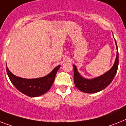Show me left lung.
Returning <instances> with one entry per match:
<instances>
[{
  "label": "left lung",
  "instance_id": "1",
  "mask_svg": "<svg viewBox=\"0 0 126 126\" xmlns=\"http://www.w3.org/2000/svg\"><path fill=\"white\" fill-rule=\"evenodd\" d=\"M117 46V56L115 63L112 67L104 74L93 79H86L80 74L77 68L73 64L74 70V83L75 85L80 91L86 93H94L99 92L106 88L111 84L117 72L118 66V47L115 40Z\"/></svg>",
  "mask_w": 126,
  "mask_h": 126
}]
</instances>
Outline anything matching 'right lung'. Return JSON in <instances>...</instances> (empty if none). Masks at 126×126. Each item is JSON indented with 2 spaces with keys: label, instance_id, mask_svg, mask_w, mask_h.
Segmentation results:
<instances>
[{
  "label": "right lung",
  "instance_id": "right-lung-1",
  "mask_svg": "<svg viewBox=\"0 0 126 126\" xmlns=\"http://www.w3.org/2000/svg\"><path fill=\"white\" fill-rule=\"evenodd\" d=\"M60 67L61 65L57 66L43 77L32 79L16 77L9 70L8 67H6V71L10 81L18 91L30 97H37L47 92L51 88Z\"/></svg>",
  "mask_w": 126,
  "mask_h": 126
}]
</instances>
